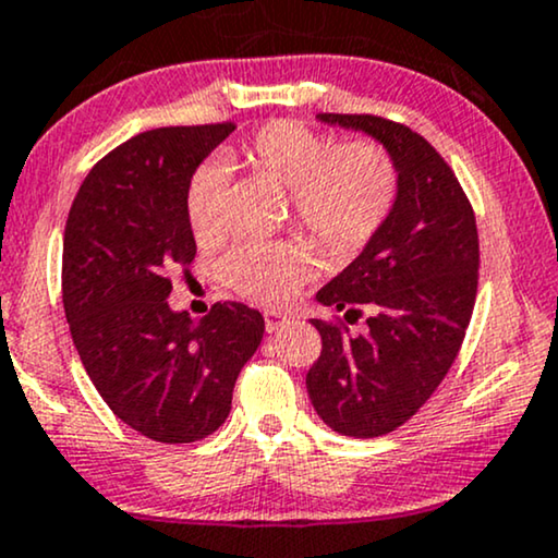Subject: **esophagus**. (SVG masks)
Returning <instances> with one entry per match:
<instances>
[{"label": "esophagus", "instance_id": "34e87169", "mask_svg": "<svg viewBox=\"0 0 558 558\" xmlns=\"http://www.w3.org/2000/svg\"><path fill=\"white\" fill-rule=\"evenodd\" d=\"M264 320H266V331L274 333V331H279L281 326H287V323H290V315L281 313V311H266Z\"/></svg>", "mask_w": 558, "mask_h": 558}]
</instances>
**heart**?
<instances>
[{
  "label": "heart",
  "mask_w": 558,
  "mask_h": 558,
  "mask_svg": "<svg viewBox=\"0 0 558 558\" xmlns=\"http://www.w3.org/2000/svg\"><path fill=\"white\" fill-rule=\"evenodd\" d=\"M225 162L290 189L294 219L331 258H349L377 235L398 196V170L377 142L333 144L302 121L274 119L232 147ZM227 170L204 162L185 189V217L198 245L225 232ZM313 253L298 243H240L225 258V279L247 300L279 305L311 277Z\"/></svg>",
  "instance_id": "b5f03b06"
}]
</instances>
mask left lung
<instances>
[{
    "instance_id": "left-lung-1",
    "label": "left lung",
    "mask_w": 558,
    "mask_h": 558,
    "mask_svg": "<svg viewBox=\"0 0 558 558\" xmlns=\"http://www.w3.org/2000/svg\"><path fill=\"white\" fill-rule=\"evenodd\" d=\"M318 119L375 136L398 170L393 211L315 294L320 305L347 311L350 322L367 310L368 331L349 337L341 318H313L323 349L307 373L311 401L333 432L383 437L429 401L460 352L478 290L476 215L422 134L383 116Z\"/></svg>"
}]
</instances>
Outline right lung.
Listing matches in <instances>:
<instances>
[{"label": "right lung", "instance_id": "obj_1", "mask_svg": "<svg viewBox=\"0 0 558 558\" xmlns=\"http://www.w3.org/2000/svg\"><path fill=\"white\" fill-rule=\"evenodd\" d=\"M235 123L132 136L82 181L66 217L61 300L72 341L108 409L165 445L225 424L232 388L264 339V315L217 302L202 320L168 305L196 240L185 189Z\"/></svg>", "mask_w": 558, "mask_h": 558}]
</instances>
